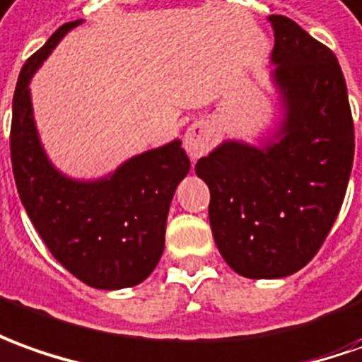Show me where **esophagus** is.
I'll return each mask as SVG.
<instances>
[{"mask_svg": "<svg viewBox=\"0 0 362 362\" xmlns=\"http://www.w3.org/2000/svg\"><path fill=\"white\" fill-rule=\"evenodd\" d=\"M211 141H213V136H211L209 126L203 122H195L187 128L185 136H183V148L189 153V157L195 161L209 149Z\"/></svg>", "mask_w": 362, "mask_h": 362, "instance_id": "esophagus-1", "label": "esophagus"}]
</instances>
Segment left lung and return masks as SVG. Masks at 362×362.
<instances>
[{
	"label": "left lung",
	"instance_id": "obj_1",
	"mask_svg": "<svg viewBox=\"0 0 362 362\" xmlns=\"http://www.w3.org/2000/svg\"><path fill=\"white\" fill-rule=\"evenodd\" d=\"M272 71L284 119L262 148L226 139L197 161L224 262L252 280L301 270L325 243L347 191L355 129L337 57L284 15Z\"/></svg>",
	"mask_w": 362,
	"mask_h": 362
}]
</instances>
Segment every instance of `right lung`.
Instances as JSON below:
<instances>
[{"mask_svg": "<svg viewBox=\"0 0 362 362\" xmlns=\"http://www.w3.org/2000/svg\"><path fill=\"white\" fill-rule=\"evenodd\" d=\"M82 19L59 27L29 57L13 96L11 163L17 193L51 254L72 276L98 290L138 286L165 246L169 205L191 161L181 139L149 149L96 181L61 173L37 134L29 82L64 35Z\"/></svg>", "mask_w": 362, "mask_h": 362, "instance_id": "obj_1", "label": "right lung"}]
</instances>
